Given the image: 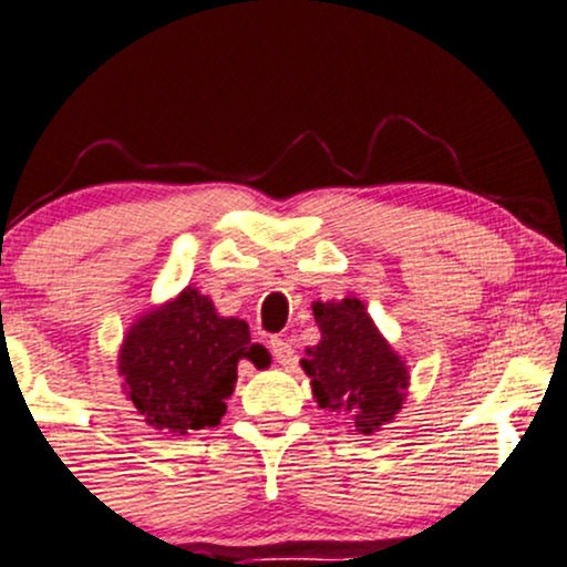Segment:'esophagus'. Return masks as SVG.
I'll return each instance as SVG.
<instances>
[{
    "label": "esophagus",
    "mask_w": 567,
    "mask_h": 567,
    "mask_svg": "<svg viewBox=\"0 0 567 567\" xmlns=\"http://www.w3.org/2000/svg\"><path fill=\"white\" fill-rule=\"evenodd\" d=\"M269 350H271V354H275V360L279 362V365H292V362H296V350H292V344L285 337H271Z\"/></svg>",
    "instance_id": "34e87169"
}]
</instances>
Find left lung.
I'll list each match as a JSON object with an SVG mask.
<instances>
[{
	"label": "left lung",
	"instance_id": "1",
	"mask_svg": "<svg viewBox=\"0 0 567 567\" xmlns=\"http://www.w3.org/2000/svg\"><path fill=\"white\" fill-rule=\"evenodd\" d=\"M321 342L300 360L321 410L350 414L354 433L373 435L402 410L410 371L358 298L313 303Z\"/></svg>",
	"mask_w": 567,
	"mask_h": 567
}]
</instances>
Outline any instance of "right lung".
I'll return each mask as SVG.
<instances>
[{"mask_svg": "<svg viewBox=\"0 0 567 567\" xmlns=\"http://www.w3.org/2000/svg\"><path fill=\"white\" fill-rule=\"evenodd\" d=\"M238 360L269 368V352L251 342L248 323L225 319L213 300L186 288L140 316L118 350L126 399L147 425L186 435L215 427L238 381Z\"/></svg>", "mask_w": 567, "mask_h": 567, "instance_id": "add662e5", "label": "right lung"}]
</instances>
